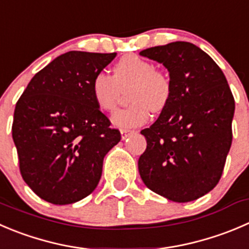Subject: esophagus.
<instances>
[{"label": "esophagus", "instance_id": "34e87169", "mask_svg": "<svg viewBox=\"0 0 249 249\" xmlns=\"http://www.w3.org/2000/svg\"><path fill=\"white\" fill-rule=\"evenodd\" d=\"M134 131H131V130L129 129H120V134H122V137L123 139H126L127 136H129L130 134H132Z\"/></svg>", "mask_w": 249, "mask_h": 249}]
</instances>
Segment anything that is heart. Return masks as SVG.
<instances>
[{
	"label": "heart",
	"instance_id": "1",
	"mask_svg": "<svg viewBox=\"0 0 249 249\" xmlns=\"http://www.w3.org/2000/svg\"><path fill=\"white\" fill-rule=\"evenodd\" d=\"M129 86L127 97L131 103L113 115V124L119 127L142 125L148 119L149 110L160 112L170 101L169 76L136 54L120 58L113 67V75L103 71L96 74L91 83V91L101 109L113 112L119 105L123 90Z\"/></svg>",
	"mask_w": 249,
	"mask_h": 249
}]
</instances>
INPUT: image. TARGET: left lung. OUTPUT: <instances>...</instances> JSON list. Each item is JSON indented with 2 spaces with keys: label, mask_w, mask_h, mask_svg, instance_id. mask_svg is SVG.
Here are the masks:
<instances>
[{
  "label": "left lung",
  "mask_w": 249,
  "mask_h": 249,
  "mask_svg": "<svg viewBox=\"0 0 249 249\" xmlns=\"http://www.w3.org/2000/svg\"><path fill=\"white\" fill-rule=\"evenodd\" d=\"M169 71L171 97L141 134L139 158L144 185L169 201L185 203L219 182L232 142L235 100L218 64L196 45L176 41L140 52Z\"/></svg>",
  "instance_id": "8db88e82"
}]
</instances>
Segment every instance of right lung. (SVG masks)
<instances>
[{
    "label": "right lung",
    "mask_w": 249,
    "mask_h": 249,
    "mask_svg": "<svg viewBox=\"0 0 249 249\" xmlns=\"http://www.w3.org/2000/svg\"><path fill=\"white\" fill-rule=\"evenodd\" d=\"M117 53L71 51L35 74L14 109L12 136L26 185L53 204H71L97 187L103 158L120 141L91 91Z\"/></svg>",
    "instance_id": "right-lung-1"
}]
</instances>
